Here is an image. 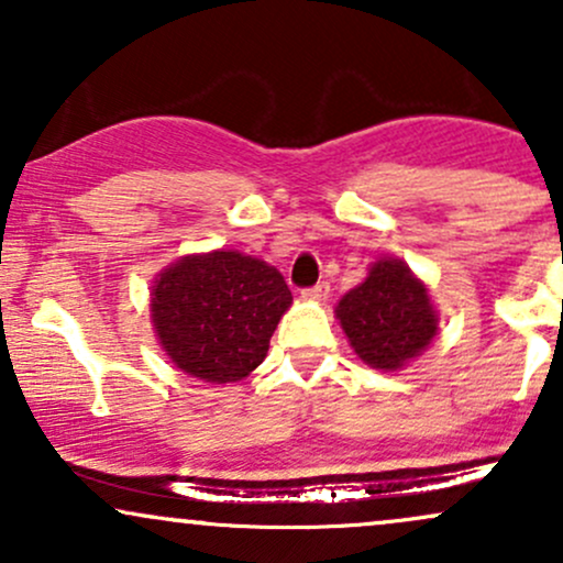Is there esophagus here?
I'll return each mask as SVG.
<instances>
[{
    "label": "esophagus",
    "mask_w": 563,
    "mask_h": 563,
    "mask_svg": "<svg viewBox=\"0 0 563 563\" xmlns=\"http://www.w3.org/2000/svg\"><path fill=\"white\" fill-rule=\"evenodd\" d=\"M328 294H331V286H328V283H318V286H309L301 290L303 299H309V301H325Z\"/></svg>",
    "instance_id": "1"
}]
</instances>
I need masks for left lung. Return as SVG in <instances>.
<instances>
[{
    "mask_svg": "<svg viewBox=\"0 0 563 563\" xmlns=\"http://www.w3.org/2000/svg\"><path fill=\"white\" fill-rule=\"evenodd\" d=\"M335 314L354 352L380 371L402 367L437 333L429 290L402 262L391 260L378 262L365 283L349 290Z\"/></svg>",
    "mask_w": 563,
    "mask_h": 563,
    "instance_id": "8db88e82",
    "label": "left lung"
}]
</instances>
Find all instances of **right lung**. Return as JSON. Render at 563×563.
<instances>
[{"instance_id":"right-lung-1","label":"right lung","mask_w":563,"mask_h":563,"mask_svg":"<svg viewBox=\"0 0 563 563\" xmlns=\"http://www.w3.org/2000/svg\"><path fill=\"white\" fill-rule=\"evenodd\" d=\"M290 301L286 280L269 264L214 251L166 269L151 307L174 365L209 384H230L262 365Z\"/></svg>"}]
</instances>
